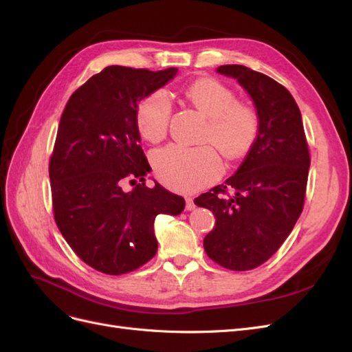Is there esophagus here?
<instances>
[{
    "instance_id": "34e87169",
    "label": "esophagus",
    "mask_w": 352,
    "mask_h": 352,
    "mask_svg": "<svg viewBox=\"0 0 352 352\" xmlns=\"http://www.w3.org/2000/svg\"><path fill=\"white\" fill-rule=\"evenodd\" d=\"M185 201H186V206H185V208H186L188 211H190V210H194V208H195V202H194V198L186 197V198H185Z\"/></svg>"
}]
</instances>
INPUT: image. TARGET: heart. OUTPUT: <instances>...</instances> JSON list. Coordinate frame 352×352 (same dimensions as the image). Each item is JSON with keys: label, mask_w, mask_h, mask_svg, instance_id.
<instances>
[{"label": "heart", "mask_w": 352, "mask_h": 352, "mask_svg": "<svg viewBox=\"0 0 352 352\" xmlns=\"http://www.w3.org/2000/svg\"><path fill=\"white\" fill-rule=\"evenodd\" d=\"M186 97L208 117L204 140L214 144L228 158L247 153L258 133V116L219 80L204 78L186 89ZM170 120V100L163 91L153 92L136 110V123L145 140L162 141ZM158 179L179 192H195L220 176L223 164L211 145L184 146L172 144L154 154Z\"/></svg>", "instance_id": "heart-1"}]
</instances>
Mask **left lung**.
Segmentation results:
<instances>
[{
  "label": "left lung",
  "instance_id": "1",
  "mask_svg": "<svg viewBox=\"0 0 352 352\" xmlns=\"http://www.w3.org/2000/svg\"><path fill=\"white\" fill-rule=\"evenodd\" d=\"M216 72L236 79L247 91L257 110L258 133L236 173L194 202L216 217L204 238L208 257L243 272L267 261L301 216L310 153L301 111L289 91L241 65Z\"/></svg>",
  "mask_w": 352,
  "mask_h": 352
}]
</instances>
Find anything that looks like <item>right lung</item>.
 I'll return each mask as SVG.
<instances>
[{
	"mask_svg": "<svg viewBox=\"0 0 352 352\" xmlns=\"http://www.w3.org/2000/svg\"><path fill=\"white\" fill-rule=\"evenodd\" d=\"M177 69L150 72L109 66L73 92L61 114L50 160L56 223L72 250L92 269L123 274L157 252L154 220L177 216L185 199L162 185L140 145V102L172 80ZM143 182L129 193L126 179Z\"/></svg>",
	"mask_w": 352,
	"mask_h": 352,
	"instance_id": "obj_1",
	"label": "right lung"
}]
</instances>
